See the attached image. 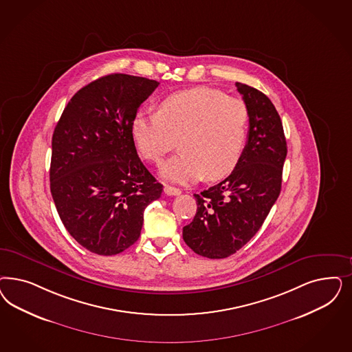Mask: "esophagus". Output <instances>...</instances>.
Returning <instances> with one entry per match:
<instances>
[{
    "label": "esophagus",
    "mask_w": 352,
    "mask_h": 352,
    "mask_svg": "<svg viewBox=\"0 0 352 352\" xmlns=\"http://www.w3.org/2000/svg\"><path fill=\"white\" fill-rule=\"evenodd\" d=\"M164 194H167V195H180V194H182V190H180L179 188L166 185V186H164Z\"/></svg>",
    "instance_id": "1"
}]
</instances>
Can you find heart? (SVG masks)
<instances>
[{
  "label": "heart",
  "mask_w": 352,
  "mask_h": 352,
  "mask_svg": "<svg viewBox=\"0 0 352 352\" xmlns=\"http://www.w3.org/2000/svg\"><path fill=\"white\" fill-rule=\"evenodd\" d=\"M131 128L140 154L155 164L179 140L182 153L163 164L164 179L186 184L206 175L219 180L233 172L242 157L249 110L239 98L198 87L167 96L155 113L138 111Z\"/></svg>",
  "instance_id": "obj_1"
}]
</instances>
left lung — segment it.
Returning <instances> with one entry per match:
<instances>
[{
    "mask_svg": "<svg viewBox=\"0 0 352 352\" xmlns=\"http://www.w3.org/2000/svg\"><path fill=\"white\" fill-rule=\"evenodd\" d=\"M249 110V135L237 167L223 182L194 194L197 212L182 228L195 254L223 259L237 252L261 229L281 192L287 154L283 122L261 91L236 82Z\"/></svg>",
    "mask_w": 352,
    "mask_h": 352,
    "instance_id": "obj_1",
    "label": "left lung"
}]
</instances>
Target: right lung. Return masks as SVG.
<instances>
[{
    "label": "right lung",
    "mask_w": 352,
    "mask_h": 352,
    "mask_svg": "<svg viewBox=\"0 0 352 352\" xmlns=\"http://www.w3.org/2000/svg\"><path fill=\"white\" fill-rule=\"evenodd\" d=\"M158 81L111 74L81 88L52 138L50 192L68 233L98 255L136 242L163 185L137 155L132 120Z\"/></svg>",
    "instance_id": "1"
}]
</instances>
